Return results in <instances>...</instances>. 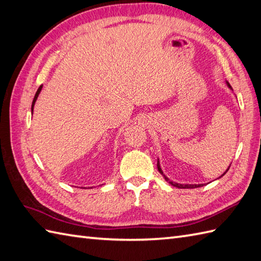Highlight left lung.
Returning a JSON list of instances; mask_svg holds the SVG:
<instances>
[{
  "mask_svg": "<svg viewBox=\"0 0 261 261\" xmlns=\"http://www.w3.org/2000/svg\"><path fill=\"white\" fill-rule=\"evenodd\" d=\"M225 84H227L228 88H229L230 90H232V87L230 86V84H229L228 82H225ZM230 165H231V164H230ZM229 167H230V166H229ZM229 167L227 169V171H225V172L223 173V174H222L221 176H220V177H222V176L225 174V173L228 172ZM158 170H159V172L161 173V174L164 176L165 181H166V182H169L171 185H173V187H175V188H178V189H194V188H200V187H202V185H203V184H179V183H176V182H173V181H171V179L164 174L163 171H162V169H161V164H160V161H159V160H158Z\"/></svg>",
  "mask_w": 261,
  "mask_h": 261,
  "instance_id": "8db88e82",
  "label": "left lung"
}]
</instances>
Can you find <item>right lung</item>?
<instances>
[{
	"label": "right lung",
	"instance_id": "obj_1",
	"mask_svg": "<svg viewBox=\"0 0 261 261\" xmlns=\"http://www.w3.org/2000/svg\"><path fill=\"white\" fill-rule=\"evenodd\" d=\"M41 89H42V86H40V87H39V89H38V90H37V92H36V96H34V98H33L32 106H31V112H32V113H33V107H34V103H36V101H37V99H38L39 94H40V91H41Z\"/></svg>",
	"mask_w": 261,
	"mask_h": 261
}]
</instances>
